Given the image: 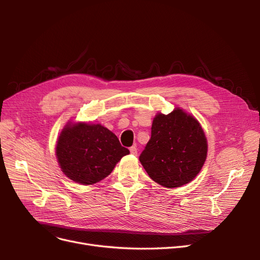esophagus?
I'll use <instances>...</instances> for the list:
<instances>
[{"mask_svg": "<svg viewBox=\"0 0 260 260\" xmlns=\"http://www.w3.org/2000/svg\"><path fill=\"white\" fill-rule=\"evenodd\" d=\"M129 152H131V154H132V155H134V156H137V154H138V152H137V147H136V146H132V147L129 148Z\"/></svg>", "mask_w": 260, "mask_h": 260, "instance_id": "esophagus-1", "label": "esophagus"}]
</instances>
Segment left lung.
<instances>
[{
	"mask_svg": "<svg viewBox=\"0 0 260 260\" xmlns=\"http://www.w3.org/2000/svg\"><path fill=\"white\" fill-rule=\"evenodd\" d=\"M208 155V141L198 120L177 107L169 115L158 113L152 136L139 160L158 184L174 188L192 181Z\"/></svg>",
	"mask_w": 260,
	"mask_h": 260,
	"instance_id": "left-lung-1",
	"label": "left lung"
}]
</instances>
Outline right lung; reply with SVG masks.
<instances>
[{
  "label": "right lung",
  "instance_id": "add662e5",
  "mask_svg": "<svg viewBox=\"0 0 260 260\" xmlns=\"http://www.w3.org/2000/svg\"><path fill=\"white\" fill-rule=\"evenodd\" d=\"M129 154L117 136L101 124L68 122L56 146L62 172L83 185L94 184L111 174L123 156Z\"/></svg>",
  "mask_w": 260,
  "mask_h": 260
}]
</instances>
